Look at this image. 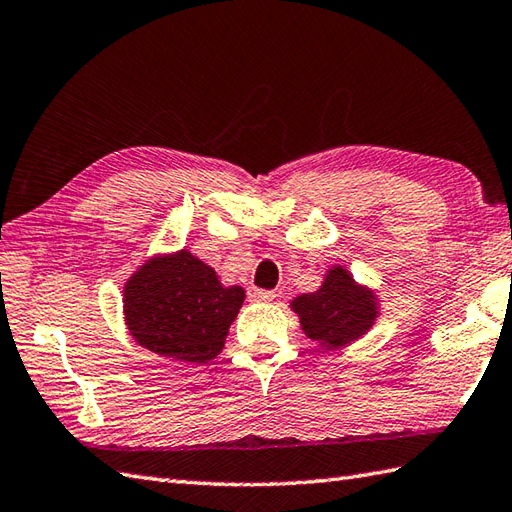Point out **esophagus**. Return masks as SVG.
I'll return each instance as SVG.
<instances>
[{
    "instance_id": "esophagus-1",
    "label": "esophagus",
    "mask_w": 512,
    "mask_h": 512,
    "mask_svg": "<svg viewBox=\"0 0 512 512\" xmlns=\"http://www.w3.org/2000/svg\"><path fill=\"white\" fill-rule=\"evenodd\" d=\"M248 296H251V299L253 301H272V299H275V292H272V290H259V288H251V290H248Z\"/></svg>"
}]
</instances>
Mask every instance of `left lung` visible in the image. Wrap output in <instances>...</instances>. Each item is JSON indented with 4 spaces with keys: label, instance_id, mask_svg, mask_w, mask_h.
Masks as SVG:
<instances>
[{
    "label": "left lung",
    "instance_id": "1",
    "mask_svg": "<svg viewBox=\"0 0 512 512\" xmlns=\"http://www.w3.org/2000/svg\"><path fill=\"white\" fill-rule=\"evenodd\" d=\"M290 307L299 316L305 336L325 351L362 338L379 316L375 290L355 281L351 272L338 264L325 272L316 292L296 296Z\"/></svg>",
    "mask_w": 512,
    "mask_h": 512
}]
</instances>
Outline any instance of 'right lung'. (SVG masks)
Returning <instances> with one entry per match:
<instances>
[{
    "instance_id": "add662e5",
    "label": "right lung",
    "mask_w": 512,
    "mask_h": 512,
    "mask_svg": "<svg viewBox=\"0 0 512 512\" xmlns=\"http://www.w3.org/2000/svg\"><path fill=\"white\" fill-rule=\"evenodd\" d=\"M246 299L240 285L187 248L154 255L124 285V320L141 347L187 364H205L224 349L229 327Z\"/></svg>"
}]
</instances>
